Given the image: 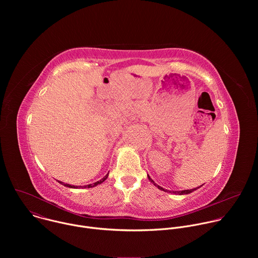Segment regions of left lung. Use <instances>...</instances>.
Wrapping results in <instances>:
<instances>
[{"label": "left lung", "instance_id": "obj_1", "mask_svg": "<svg viewBox=\"0 0 258 258\" xmlns=\"http://www.w3.org/2000/svg\"><path fill=\"white\" fill-rule=\"evenodd\" d=\"M148 178H149V180L153 183V185H154V186H156L159 190L164 191V192H167V193H173V194H176V195H187V194H190V193H192V192L196 191V190L199 188V187H198V188H194V189H191V190H183V191H168V190H164L163 188H161L160 186H158L157 183H155V182H154V180H153L149 175H148ZM200 187H201V186H200Z\"/></svg>", "mask_w": 258, "mask_h": 258}]
</instances>
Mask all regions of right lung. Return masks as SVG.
<instances>
[{
  "label": "right lung",
  "mask_w": 258,
  "mask_h": 258,
  "mask_svg": "<svg viewBox=\"0 0 258 258\" xmlns=\"http://www.w3.org/2000/svg\"><path fill=\"white\" fill-rule=\"evenodd\" d=\"M109 173V172H108ZM108 173L103 177V178H101L100 180H98V181H96V182H94V183H90V185H87V186H84V188H93V187H96V186H98V185H100V183H102L107 177H108ZM60 183H62L63 186H65V187H68V188H72V189H79V188H83V187H81V186H71V185H69V183H63L62 181H59Z\"/></svg>",
  "instance_id": "obj_1"
}]
</instances>
